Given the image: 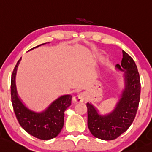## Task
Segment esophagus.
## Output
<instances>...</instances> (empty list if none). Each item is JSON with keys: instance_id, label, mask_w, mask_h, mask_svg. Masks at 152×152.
<instances>
[{"instance_id": "obj_1", "label": "esophagus", "mask_w": 152, "mask_h": 152, "mask_svg": "<svg viewBox=\"0 0 152 152\" xmlns=\"http://www.w3.org/2000/svg\"><path fill=\"white\" fill-rule=\"evenodd\" d=\"M85 99V94L84 93H79L78 95H76V96L73 97V101L74 103H82L83 101Z\"/></svg>"}]
</instances>
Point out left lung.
<instances>
[{"mask_svg": "<svg viewBox=\"0 0 152 152\" xmlns=\"http://www.w3.org/2000/svg\"><path fill=\"white\" fill-rule=\"evenodd\" d=\"M124 72V87L114 109L107 114H100L92 103H87V124L92 135L100 139H116L132 124L140 101V81L138 68L132 57L122 50L121 65H116Z\"/></svg>", "mask_w": 152, "mask_h": 152, "instance_id": "obj_1", "label": "left lung"}]
</instances>
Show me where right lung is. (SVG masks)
Returning a JSON list of instances; mask_svg holds the SVG:
<instances>
[{"label": "right lung", "instance_id": "1", "mask_svg": "<svg viewBox=\"0 0 152 152\" xmlns=\"http://www.w3.org/2000/svg\"><path fill=\"white\" fill-rule=\"evenodd\" d=\"M42 44L32 49L37 48ZM17 62L12 73L11 81L12 103L16 117L21 127L27 132L41 140H49L55 138L63 129L65 111L71 105L72 96L64 95L54 100L44 111L36 112L30 109L23 103L16 87V74L20 60Z\"/></svg>", "mask_w": 152, "mask_h": 152}]
</instances>
